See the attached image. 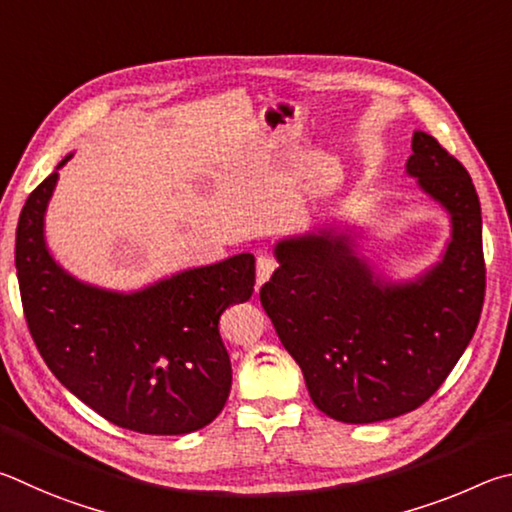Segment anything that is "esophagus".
Masks as SVG:
<instances>
[{"label": "esophagus", "instance_id": "obj_1", "mask_svg": "<svg viewBox=\"0 0 512 512\" xmlns=\"http://www.w3.org/2000/svg\"><path fill=\"white\" fill-rule=\"evenodd\" d=\"M279 267L276 258L272 254H261L256 258V276H258V285H263L267 279H270L272 272Z\"/></svg>", "mask_w": 512, "mask_h": 512}]
</instances>
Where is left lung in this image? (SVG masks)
<instances>
[{"label":"left lung","mask_w":512,"mask_h":512,"mask_svg":"<svg viewBox=\"0 0 512 512\" xmlns=\"http://www.w3.org/2000/svg\"><path fill=\"white\" fill-rule=\"evenodd\" d=\"M407 173L452 215L443 261L389 285L342 236L283 240L261 303L301 366L315 405L342 423H378L434 396L477 330L486 297L481 204L472 177L432 134L414 132Z\"/></svg>","instance_id":"1"}]
</instances>
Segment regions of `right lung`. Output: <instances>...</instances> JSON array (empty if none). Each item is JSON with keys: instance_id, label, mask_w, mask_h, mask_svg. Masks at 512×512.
Instances as JSON below:
<instances>
[{"instance_id": "obj_1", "label": "right lung", "mask_w": 512, "mask_h": 512, "mask_svg": "<svg viewBox=\"0 0 512 512\" xmlns=\"http://www.w3.org/2000/svg\"><path fill=\"white\" fill-rule=\"evenodd\" d=\"M56 179L58 170L26 197L15 238L22 308L42 360L76 398L123 429L177 436L209 425L231 391L218 321L251 299L254 256H231L134 294L89 288L44 247Z\"/></svg>"}]
</instances>
